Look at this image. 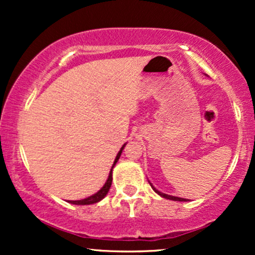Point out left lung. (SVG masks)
<instances>
[{
    "instance_id": "left-lung-1",
    "label": "left lung",
    "mask_w": 255,
    "mask_h": 255,
    "mask_svg": "<svg viewBox=\"0 0 255 255\" xmlns=\"http://www.w3.org/2000/svg\"><path fill=\"white\" fill-rule=\"evenodd\" d=\"M150 184H151L152 189H153V191H154V192H156L158 195H160V197H162V198L169 199V200H174V201H187V200H188V199H183V198H178V197H174V195H169V194H165V193H162V192H159V191H158V189H156V188H154V187H153V186H152V183H151V182H150Z\"/></svg>"
}]
</instances>
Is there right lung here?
Instances as JSON below:
<instances>
[{
	"label": "right lung",
	"mask_w": 255,
	"mask_h": 255,
	"mask_svg": "<svg viewBox=\"0 0 255 255\" xmlns=\"http://www.w3.org/2000/svg\"><path fill=\"white\" fill-rule=\"evenodd\" d=\"M126 145H127V144H125L124 146H122L121 150L119 151L118 156H116V158H115V160H114V164H113V166H111V170L109 172V176H108V180H107V182L104 183V186L102 187V188L99 189L97 193H95V194L91 195V197H89V198L81 199V200H68V203L74 204V205H91V204L98 203V201H101L102 199L105 198V195L108 194V192H109V189H110V187H111V182H113V169H114V166L116 165V163H118V160L120 159V157H121L122 150H124Z\"/></svg>",
	"instance_id": "obj_1"
}]
</instances>
